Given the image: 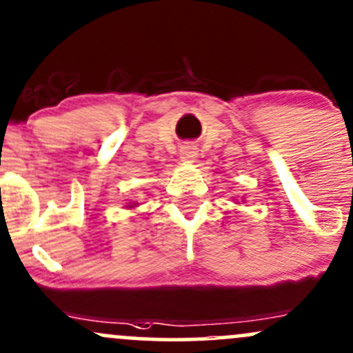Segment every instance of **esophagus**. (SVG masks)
<instances>
[{
	"label": "esophagus",
	"mask_w": 353,
	"mask_h": 353,
	"mask_svg": "<svg viewBox=\"0 0 353 353\" xmlns=\"http://www.w3.org/2000/svg\"><path fill=\"white\" fill-rule=\"evenodd\" d=\"M197 157V150L194 145H184L181 149V159L184 162H194V159Z\"/></svg>",
	"instance_id": "esophagus-1"
}]
</instances>
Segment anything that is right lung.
<instances>
[{
  "label": "right lung",
  "instance_id": "right-lung-1",
  "mask_svg": "<svg viewBox=\"0 0 353 353\" xmlns=\"http://www.w3.org/2000/svg\"><path fill=\"white\" fill-rule=\"evenodd\" d=\"M127 208H134V206H132V204H130V206H127Z\"/></svg>",
  "mask_w": 353,
  "mask_h": 353
}]
</instances>
